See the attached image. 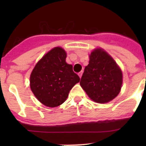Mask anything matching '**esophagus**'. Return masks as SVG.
<instances>
[{"label":"esophagus","mask_w":146,"mask_h":146,"mask_svg":"<svg viewBox=\"0 0 146 146\" xmlns=\"http://www.w3.org/2000/svg\"><path fill=\"white\" fill-rule=\"evenodd\" d=\"M82 71L80 72V73H78V76H79V77H80V78H81V77H82Z\"/></svg>","instance_id":"34e87169"}]
</instances>
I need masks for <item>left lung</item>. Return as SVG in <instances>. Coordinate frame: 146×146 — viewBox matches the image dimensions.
Returning a JSON list of instances; mask_svg holds the SVG:
<instances>
[{
    "label": "left lung",
    "instance_id": "1",
    "mask_svg": "<svg viewBox=\"0 0 146 146\" xmlns=\"http://www.w3.org/2000/svg\"><path fill=\"white\" fill-rule=\"evenodd\" d=\"M89 57L80 86L95 102H109L120 92L123 82L121 70L112 57L102 48H95Z\"/></svg>",
    "mask_w": 146,
    "mask_h": 146
}]
</instances>
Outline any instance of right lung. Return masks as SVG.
<instances>
[{
  "label": "right lung",
  "instance_id": "obj_1",
  "mask_svg": "<svg viewBox=\"0 0 146 146\" xmlns=\"http://www.w3.org/2000/svg\"><path fill=\"white\" fill-rule=\"evenodd\" d=\"M66 53L54 47L35 66L30 75V88L44 105L56 107L64 102L70 90L80 81L73 66L66 62Z\"/></svg>",
  "mask_w": 146,
  "mask_h": 146
}]
</instances>
